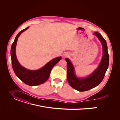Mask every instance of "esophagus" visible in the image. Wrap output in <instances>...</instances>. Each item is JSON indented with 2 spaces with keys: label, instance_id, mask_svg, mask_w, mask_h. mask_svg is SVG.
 Here are the masks:
<instances>
[{
  "label": "esophagus",
  "instance_id": "esophagus-1",
  "mask_svg": "<svg viewBox=\"0 0 120 120\" xmlns=\"http://www.w3.org/2000/svg\"><path fill=\"white\" fill-rule=\"evenodd\" d=\"M69 55V54H68V52H65L64 53V55L65 56H68Z\"/></svg>",
  "mask_w": 120,
  "mask_h": 120
}]
</instances>
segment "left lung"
Wrapping results in <instances>:
<instances>
[{"label":"left lung","mask_w":120,"mask_h":120,"mask_svg":"<svg viewBox=\"0 0 120 120\" xmlns=\"http://www.w3.org/2000/svg\"><path fill=\"white\" fill-rule=\"evenodd\" d=\"M101 42L103 49V58L96 70L90 76L83 79H79L75 76L74 70L71 62L65 58L67 62V80L68 83L73 89L79 91L89 90L99 85L103 81L109 65V55L106 41L98 32L94 34Z\"/></svg>","instance_id":"1"}]
</instances>
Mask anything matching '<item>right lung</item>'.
I'll use <instances>...</instances> for the list:
<instances>
[{"label":"right lung","instance_id":"add662e5","mask_svg":"<svg viewBox=\"0 0 120 120\" xmlns=\"http://www.w3.org/2000/svg\"><path fill=\"white\" fill-rule=\"evenodd\" d=\"M29 27L20 31L16 35L15 39L12 44L11 49V64L13 70L16 76L22 82L30 86H37L45 83L49 78L52 68L61 59V57L55 58L41 68L36 71H30L22 67L19 63L15 55V47L18 37Z\"/></svg>","mask_w":120,"mask_h":120}]
</instances>
